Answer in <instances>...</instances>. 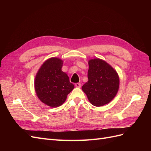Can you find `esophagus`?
Wrapping results in <instances>:
<instances>
[{"label":"esophagus","instance_id":"34e87169","mask_svg":"<svg viewBox=\"0 0 151 151\" xmlns=\"http://www.w3.org/2000/svg\"><path fill=\"white\" fill-rule=\"evenodd\" d=\"M75 86L76 87V88H80L81 87V84L80 83H76L75 84Z\"/></svg>","mask_w":151,"mask_h":151}]
</instances>
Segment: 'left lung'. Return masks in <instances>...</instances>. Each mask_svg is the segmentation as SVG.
I'll list each match as a JSON object with an SVG mask.
<instances>
[{"label":"left lung","mask_w":151,"mask_h":151,"mask_svg":"<svg viewBox=\"0 0 151 151\" xmlns=\"http://www.w3.org/2000/svg\"><path fill=\"white\" fill-rule=\"evenodd\" d=\"M88 64V81L82 90L94 106H104L116 96L120 86L119 76L116 70L102 59H91Z\"/></svg>","instance_id":"obj_1"}]
</instances>
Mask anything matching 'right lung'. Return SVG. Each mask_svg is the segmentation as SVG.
Masks as SVG:
<instances>
[{
	"mask_svg": "<svg viewBox=\"0 0 151 151\" xmlns=\"http://www.w3.org/2000/svg\"><path fill=\"white\" fill-rule=\"evenodd\" d=\"M63 63L59 58H50L40 67L35 76L36 95L42 103L52 108L61 106L74 88L67 74L62 70Z\"/></svg>",
	"mask_w": 151,
	"mask_h": 151,
	"instance_id": "right-lung-1",
	"label": "right lung"
}]
</instances>
